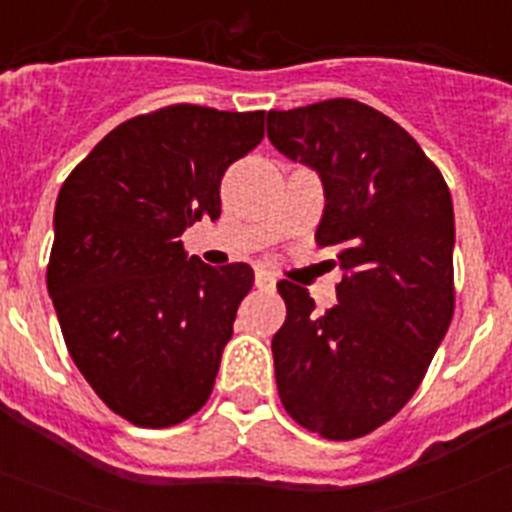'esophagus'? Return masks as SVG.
Returning a JSON list of instances; mask_svg holds the SVG:
<instances>
[{
  "instance_id": "34e87169",
  "label": "esophagus",
  "mask_w": 512,
  "mask_h": 512,
  "mask_svg": "<svg viewBox=\"0 0 512 512\" xmlns=\"http://www.w3.org/2000/svg\"><path fill=\"white\" fill-rule=\"evenodd\" d=\"M256 287H259V289H274V287H277V277H274L271 271L259 269V271H256Z\"/></svg>"
}]
</instances>
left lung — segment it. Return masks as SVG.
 I'll return each mask as SVG.
<instances>
[{
    "instance_id": "8db88e82",
    "label": "left lung",
    "mask_w": 512,
    "mask_h": 512,
    "mask_svg": "<svg viewBox=\"0 0 512 512\" xmlns=\"http://www.w3.org/2000/svg\"><path fill=\"white\" fill-rule=\"evenodd\" d=\"M266 133L323 179L315 243L343 269L323 315L300 284H277V390L302 428L351 441L408 405L454 318L451 194L413 135L356 99L271 110Z\"/></svg>"
}]
</instances>
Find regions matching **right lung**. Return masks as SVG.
<instances>
[{"mask_svg": "<svg viewBox=\"0 0 512 512\" xmlns=\"http://www.w3.org/2000/svg\"><path fill=\"white\" fill-rule=\"evenodd\" d=\"M264 115L169 104L130 117L58 192L48 292L74 364L128 423L169 428L210 400L253 269L189 259L179 238L220 217V179L259 146Z\"/></svg>", "mask_w": 512, "mask_h": 512, "instance_id": "obj_1", "label": "right lung"}]
</instances>
